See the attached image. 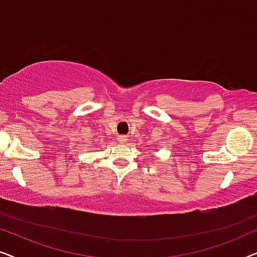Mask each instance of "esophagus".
<instances>
[{
    "label": "esophagus",
    "mask_w": 257,
    "mask_h": 257,
    "mask_svg": "<svg viewBox=\"0 0 257 257\" xmlns=\"http://www.w3.org/2000/svg\"><path fill=\"white\" fill-rule=\"evenodd\" d=\"M118 140H119V143H126L127 142V136H119Z\"/></svg>",
    "instance_id": "obj_1"
}]
</instances>
